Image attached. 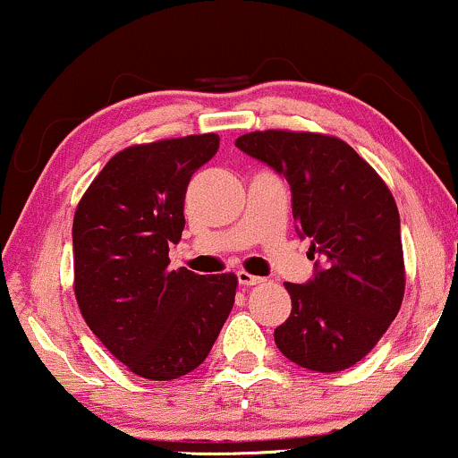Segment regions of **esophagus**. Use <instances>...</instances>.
<instances>
[{
	"instance_id": "1",
	"label": "esophagus",
	"mask_w": 458,
	"mask_h": 458,
	"mask_svg": "<svg viewBox=\"0 0 458 458\" xmlns=\"http://www.w3.org/2000/svg\"><path fill=\"white\" fill-rule=\"evenodd\" d=\"M236 280H239L241 286H259V284L265 282V280H262V277L251 276V273H247V271L236 273Z\"/></svg>"
}]
</instances>
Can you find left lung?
Masks as SVG:
<instances>
[{
	"mask_svg": "<svg viewBox=\"0 0 458 458\" xmlns=\"http://www.w3.org/2000/svg\"><path fill=\"white\" fill-rule=\"evenodd\" d=\"M236 148L291 185L293 217L317 271L286 282L293 310L277 349L317 372L351 368L386 334L404 295L401 217L390 189L349 144L331 135L254 131Z\"/></svg>",
	"mask_w": 458,
	"mask_h": 458,
	"instance_id": "8db88e82",
	"label": "left lung"
}]
</instances>
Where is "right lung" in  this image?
Returning a JSON list of instances; mask_svg holds the SVG:
<instances>
[{"label": "right lung", "instance_id": "obj_1", "mask_svg": "<svg viewBox=\"0 0 458 458\" xmlns=\"http://www.w3.org/2000/svg\"><path fill=\"white\" fill-rule=\"evenodd\" d=\"M219 135L129 146L92 181L72 219L75 297L92 334L135 375L170 381L211 353L234 306L236 276L170 269L193 172Z\"/></svg>", "mask_w": 458, "mask_h": 458}]
</instances>
